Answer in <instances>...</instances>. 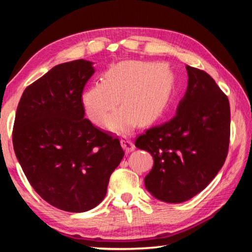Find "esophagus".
Returning a JSON list of instances; mask_svg holds the SVG:
<instances>
[{
    "instance_id": "obj_1",
    "label": "esophagus",
    "mask_w": 252,
    "mask_h": 252,
    "mask_svg": "<svg viewBox=\"0 0 252 252\" xmlns=\"http://www.w3.org/2000/svg\"><path fill=\"white\" fill-rule=\"evenodd\" d=\"M121 144H122V148L125 149L126 150V153H129V152H132L134 150V143L131 141V140L129 139V138H122L121 139Z\"/></svg>"
}]
</instances>
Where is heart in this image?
Segmentation results:
<instances>
[{
  "label": "heart",
  "mask_w": 252,
  "mask_h": 252,
  "mask_svg": "<svg viewBox=\"0 0 252 252\" xmlns=\"http://www.w3.org/2000/svg\"><path fill=\"white\" fill-rule=\"evenodd\" d=\"M173 90L171 71L152 62L123 61L111 66L104 80L93 83L82 94L85 113L101 123L118 104H125L106 119L105 126L127 132L157 120L167 110Z\"/></svg>",
  "instance_id": "b5f03b06"
}]
</instances>
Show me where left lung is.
Wrapping results in <instances>:
<instances>
[{"label": "left lung", "mask_w": 252, "mask_h": 252, "mask_svg": "<svg viewBox=\"0 0 252 252\" xmlns=\"http://www.w3.org/2000/svg\"><path fill=\"white\" fill-rule=\"evenodd\" d=\"M188 88L176 116L135 140L153 167L144 178L156 199L181 203L194 197L222 168L229 148L230 105L210 75L187 65Z\"/></svg>", "instance_id": "1"}]
</instances>
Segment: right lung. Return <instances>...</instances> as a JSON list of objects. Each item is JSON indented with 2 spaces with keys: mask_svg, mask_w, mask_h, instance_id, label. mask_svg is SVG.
<instances>
[{
  "mask_svg": "<svg viewBox=\"0 0 252 252\" xmlns=\"http://www.w3.org/2000/svg\"><path fill=\"white\" fill-rule=\"evenodd\" d=\"M94 72L82 59L55 65L25 89L16 109L15 156L36 193L60 210L96 207L125 156L118 138L84 119L82 92Z\"/></svg>",
  "mask_w": 252,
  "mask_h": 252,
  "instance_id": "obj_1",
  "label": "right lung"
}]
</instances>
